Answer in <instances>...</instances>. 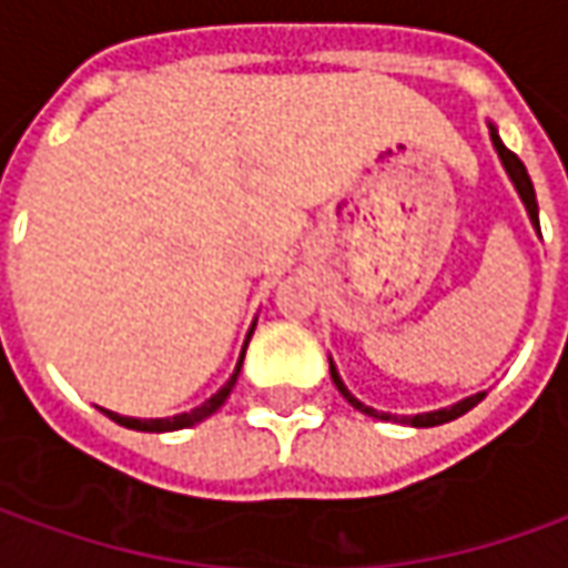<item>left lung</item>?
<instances>
[{
	"mask_svg": "<svg viewBox=\"0 0 568 568\" xmlns=\"http://www.w3.org/2000/svg\"><path fill=\"white\" fill-rule=\"evenodd\" d=\"M491 142H495V151H498L500 163H504V170H507V175L514 179L516 191H519V197H523V203H526V210H529V219L531 225L541 232V225H538V201H535V187H531V179L529 172H526V166H523V160L516 158L510 148H504V142L498 139V132H495V126H491ZM331 377H334L336 389H339V396L349 402L352 408H358L362 414H367V417H381V420H398V424H410V426H439V424H448V420H455V417H460V414H467L470 408H476L483 398H486V393H476V396L464 398V402H457V405H452V408H442V410H429V414H414V417H393V414H381V410L367 408V405H362L358 398L352 396L349 389L343 386V381H339V374H336V367L331 365Z\"/></svg>",
	"mask_w": 568,
	"mask_h": 568,
	"instance_id": "8db88e82",
	"label": "left lung"
}]
</instances>
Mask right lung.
<instances>
[{
    "mask_svg": "<svg viewBox=\"0 0 568 568\" xmlns=\"http://www.w3.org/2000/svg\"><path fill=\"white\" fill-rule=\"evenodd\" d=\"M250 336H253V331L246 334V343H250ZM246 343H244V352H246ZM244 352H241L237 367H234V374L229 377V383L219 389L216 396L206 398L201 408L187 410V414H175V417H163V420H135V417H120V414H113V410H104V414H108L111 420H116L120 426H129V429H142V433H170V429H185V426L201 424V420H206L210 414H216V410L225 405V398L232 396L234 383H237V374H241V365H244Z\"/></svg>",
    "mask_w": 568,
    "mask_h": 568,
    "instance_id": "obj_1",
    "label": "right lung"
}]
</instances>
